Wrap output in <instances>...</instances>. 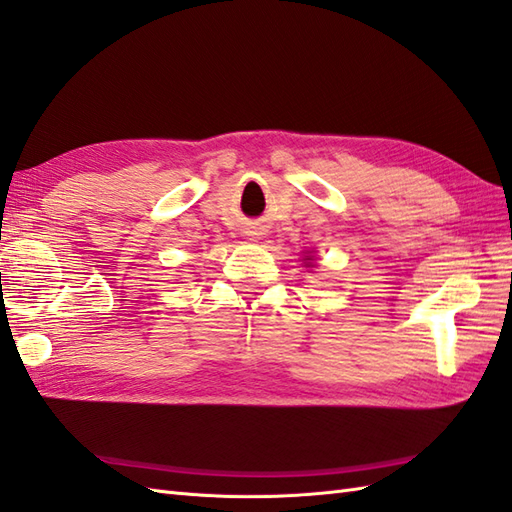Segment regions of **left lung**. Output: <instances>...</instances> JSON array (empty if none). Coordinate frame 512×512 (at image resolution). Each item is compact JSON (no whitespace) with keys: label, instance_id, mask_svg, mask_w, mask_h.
Wrapping results in <instances>:
<instances>
[{"label":"left lung","instance_id":"8db88e82","mask_svg":"<svg viewBox=\"0 0 512 512\" xmlns=\"http://www.w3.org/2000/svg\"><path fill=\"white\" fill-rule=\"evenodd\" d=\"M306 260H310V258H306Z\"/></svg>","mask_w":512,"mask_h":512}]
</instances>
